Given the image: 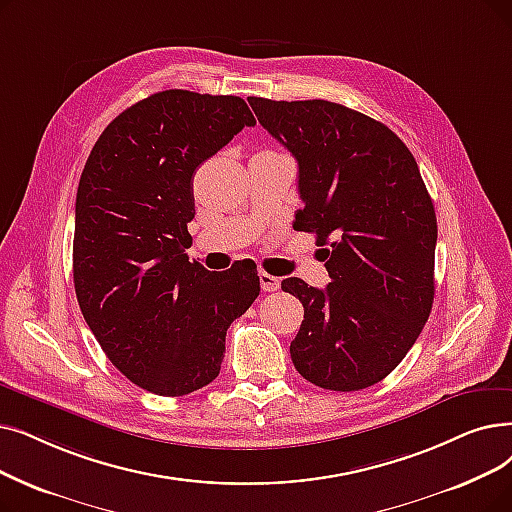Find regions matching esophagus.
Here are the masks:
<instances>
[{
    "instance_id": "34e87169",
    "label": "esophagus",
    "mask_w": 512,
    "mask_h": 512,
    "mask_svg": "<svg viewBox=\"0 0 512 512\" xmlns=\"http://www.w3.org/2000/svg\"><path fill=\"white\" fill-rule=\"evenodd\" d=\"M259 284L265 293H274L280 288V278L268 274V272H259Z\"/></svg>"
}]
</instances>
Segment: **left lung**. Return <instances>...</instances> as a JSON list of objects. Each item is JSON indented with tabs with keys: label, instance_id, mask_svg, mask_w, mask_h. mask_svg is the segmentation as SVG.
Here are the masks:
<instances>
[{
	"label": "left lung",
	"instance_id": "obj_1",
	"mask_svg": "<svg viewBox=\"0 0 512 512\" xmlns=\"http://www.w3.org/2000/svg\"><path fill=\"white\" fill-rule=\"evenodd\" d=\"M259 123L299 165L295 230L316 234L330 276L282 291L303 303L291 358L303 379L360 391L406 358L435 295L437 219L408 146L358 110L328 100L249 98Z\"/></svg>",
	"mask_w": 512,
	"mask_h": 512
}]
</instances>
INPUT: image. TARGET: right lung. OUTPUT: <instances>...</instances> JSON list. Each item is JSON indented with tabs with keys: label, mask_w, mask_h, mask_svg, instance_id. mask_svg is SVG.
Here are the masks:
<instances>
[{
	"label": "right lung",
	"mask_w": 512,
	"mask_h": 512,
	"mask_svg": "<svg viewBox=\"0 0 512 512\" xmlns=\"http://www.w3.org/2000/svg\"><path fill=\"white\" fill-rule=\"evenodd\" d=\"M255 117L238 96L152 94L108 123L77 188L81 314L131 383L180 397L219 374L226 330L259 295L257 268L188 261L196 167Z\"/></svg>",
	"instance_id": "add662e5"
}]
</instances>
